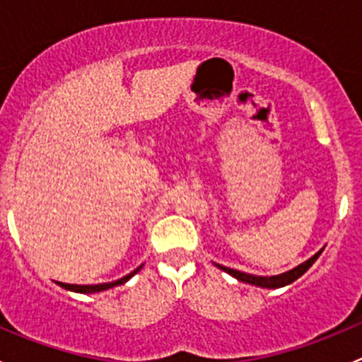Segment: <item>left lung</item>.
<instances>
[{"label":"left lung","mask_w":362,"mask_h":362,"mask_svg":"<svg viewBox=\"0 0 362 362\" xmlns=\"http://www.w3.org/2000/svg\"><path fill=\"white\" fill-rule=\"evenodd\" d=\"M320 254H322V249L317 252L315 255H312L308 261H305V262H301L299 266H296V268L291 269V272L282 273V275H273V276H257V275H250V273L238 272V269L226 268V266H221V264H215V266H217V268H221L222 272L229 273L231 276H235V279L240 280V282L250 284V286H255V287H262V289H279V287L289 286V284H293L294 280H298L299 276H301L303 273H305L306 269H308L310 266L317 261V257H319Z\"/></svg>","instance_id":"left-lung-1"}]
</instances>
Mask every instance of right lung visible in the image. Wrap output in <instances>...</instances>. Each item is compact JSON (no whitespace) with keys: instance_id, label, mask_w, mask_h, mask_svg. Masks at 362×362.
<instances>
[{"instance_id":"obj_1","label":"right lung","mask_w":362,"mask_h":362,"mask_svg":"<svg viewBox=\"0 0 362 362\" xmlns=\"http://www.w3.org/2000/svg\"><path fill=\"white\" fill-rule=\"evenodd\" d=\"M144 266V264H141ZM141 266H138L134 272H131L129 275L122 276V279L115 280V282H108V284H98V286H73V284H63V282H57L59 284L63 289H68V291H73V293H82V294H93V293H101V291H107V289H112V287L115 286H120V284H126L127 280L131 279L133 275H136L138 272L141 269Z\"/></svg>"}]
</instances>
